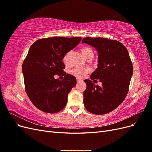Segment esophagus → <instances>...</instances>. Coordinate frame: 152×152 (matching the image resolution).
<instances>
[{
  "instance_id": "1",
  "label": "esophagus",
  "mask_w": 152,
  "mask_h": 152,
  "mask_svg": "<svg viewBox=\"0 0 152 152\" xmlns=\"http://www.w3.org/2000/svg\"><path fill=\"white\" fill-rule=\"evenodd\" d=\"M82 81V80L81 79H77V83H79V82H80Z\"/></svg>"
}]
</instances>
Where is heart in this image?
<instances>
[{
    "label": "heart",
    "instance_id": "obj_1",
    "mask_svg": "<svg viewBox=\"0 0 152 152\" xmlns=\"http://www.w3.org/2000/svg\"><path fill=\"white\" fill-rule=\"evenodd\" d=\"M81 51L82 54H84V56L88 59L90 58H93L94 57L93 50L89 47L82 48L81 49ZM70 54V52H68L65 56H64L63 58V61L65 64L68 63ZM89 72H90V70L87 68H75L72 69V70L70 71V73L73 76H75V77L78 78V79H82V78H84L87 73H88Z\"/></svg>",
    "mask_w": 152,
    "mask_h": 152
}]
</instances>
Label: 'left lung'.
Wrapping results in <instances>:
<instances>
[{
	"label": "left lung",
	"mask_w": 152,
	"mask_h": 152,
	"mask_svg": "<svg viewBox=\"0 0 152 152\" xmlns=\"http://www.w3.org/2000/svg\"><path fill=\"white\" fill-rule=\"evenodd\" d=\"M82 42L94 47L98 53V67L91 74V80H84V106L90 113L106 114L117 108L127 94L133 73L129 54L115 40L86 37ZM95 79L102 82V87L93 83L91 80Z\"/></svg>",
	"instance_id": "8db88e82"
}]
</instances>
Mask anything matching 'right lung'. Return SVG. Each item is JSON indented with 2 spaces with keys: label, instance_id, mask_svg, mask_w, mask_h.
I'll use <instances>...</instances> for the list:
<instances>
[{
  "label": "right lung",
  "instance_id": "1",
  "mask_svg": "<svg viewBox=\"0 0 152 152\" xmlns=\"http://www.w3.org/2000/svg\"><path fill=\"white\" fill-rule=\"evenodd\" d=\"M82 38L54 37L39 39L32 44L22 66L26 93L35 107L49 113L60 112L68 94L75 87V77L66 74L64 56L79 44ZM55 75L64 76L60 81Z\"/></svg>",
  "mask_w": 152,
  "mask_h": 152
}]
</instances>
